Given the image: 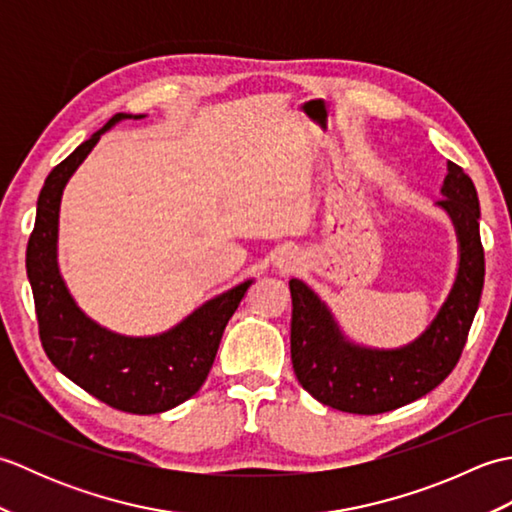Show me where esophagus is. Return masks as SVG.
Instances as JSON below:
<instances>
[{
	"mask_svg": "<svg viewBox=\"0 0 512 512\" xmlns=\"http://www.w3.org/2000/svg\"><path fill=\"white\" fill-rule=\"evenodd\" d=\"M297 266H299V257L295 253H281L277 257L279 273H290V270H295Z\"/></svg>",
	"mask_w": 512,
	"mask_h": 512,
	"instance_id": "34e87169",
	"label": "esophagus"
}]
</instances>
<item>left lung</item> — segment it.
Listing matches in <instances>:
<instances>
[{"instance_id":"1","label":"left lung","mask_w":512,"mask_h":512,"mask_svg":"<svg viewBox=\"0 0 512 512\" xmlns=\"http://www.w3.org/2000/svg\"><path fill=\"white\" fill-rule=\"evenodd\" d=\"M460 239V268L449 299L420 339L391 352L347 343L328 308L299 279H290V356L301 387L323 405L347 413H385L427 396L458 365L484 288L480 202L473 180L449 162L442 184Z\"/></svg>"}]
</instances>
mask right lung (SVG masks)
Masks as SVG:
<instances>
[{
	"mask_svg": "<svg viewBox=\"0 0 512 512\" xmlns=\"http://www.w3.org/2000/svg\"><path fill=\"white\" fill-rule=\"evenodd\" d=\"M121 118L129 116H112L48 173L37 200L35 228L28 239L26 270L35 297L39 339L52 365L105 405L149 416L178 407L202 387L226 323L253 281H244L206 301L176 328L149 339L107 332L76 308L57 268L61 193L101 134Z\"/></svg>",
	"mask_w": 512,
	"mask_h": 512,
	"instance_id": "add662e5",
	"label": "right lung"
}]
</instances>
